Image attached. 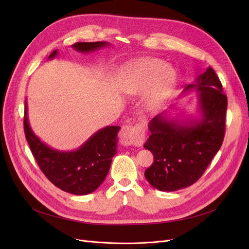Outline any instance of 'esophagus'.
I'll list each match as a JSON object with an SVG mask.
<instances>
[{
    "label": "esophagus",
    "instance_id": "esophagus-1",
    "mask_svg": "<svg viewBox=\"0 0 249 249\" xmlns=\"http://www.w3.org/2000/svg\"><path fill=\"white\" fill-rule=\"evenodd\" d=\"M120 138L124 145L140 146L145 138V132L139 125H126L121 128Z\"/></svg>",
    "mask_w": 249,
    "mask_h": 249
}]
</instances>
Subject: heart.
Segmentation results:
<instances>
[{
	"mask_svg": "<svg viewBox=\"0 0 249 249\" xmlns=\"http://www.w3.org/2000/svg\"><path fill=\"white\" fill-rule=\"evenodd\" d=\"M175 86L174 73L158 58H141L130 63L125 71L123 90L130 95L144 93V105L149 111L160 109Z\"/></svg>",
	"mask_w": 249,
	"mask_h": 249,
	"instance_id": "b5f03b06",
	"label": "heart"
}]
</instances>
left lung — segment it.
Wrapping results in <instances>:
<instances>
[{
    "label": "left lung",
    "mask_w": 249,
    "mask_h": 249,
    "mask_svg": "<svg viewBox=\"0 0 249 249\" xmlns=\"http://www.w3.org/2000/svg\"><path fill=\"white\" fill-rule=\"evenodd\" d=\"M185 90L199 91L201 118L188 123L155 116L148 128L144 147L153 154V163L144 176L160 191L173 192L197 181L220 149L225 134L227 97L214 70L209 67Z\"/></svg>",
    "instance_id": "1"
}]
</instances>
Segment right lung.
Masks as SVG:
<instances>
[{
	"label": "right lung",
	"instance_id": "right-lung-1",
	"mask_svg": "<svg viewBox=\"0 0 249 249\" xmlns=\"http://www.w3.org/2000/svg\"><path fill=\"white\" fill-rule=\"evenodd\" d=\"M108 45L107 42H76L72 47L89 52ZM57 50L49 55L55 57ZM119 126H107L74 151H58L40 141L32 131L25 102L24 131L31 152L45 177L57 188L73 195H88L96 191L107 177L116 154Z\"/></svg>",
	"mask_w": 249,
	"mask_h": 249
}]
</instances>
